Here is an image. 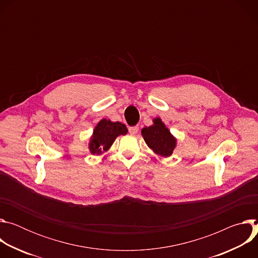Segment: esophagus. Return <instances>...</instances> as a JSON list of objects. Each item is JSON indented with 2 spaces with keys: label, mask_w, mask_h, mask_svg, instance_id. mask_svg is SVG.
<instances>
[{
  "label": "esophagus",
  "mask_w": 258,
  "mask_h": 258,
  "mask_svg": "<svg viewBox=\"0 0 258 258\" xmlns=\"http://www.w3.org/2000/svg\"><path fill=\"white\" fill-rule=\"evenodd\" d=\"M128 132L131 135H137L139 132V126H131L128 128Z\"/></svg>",
  "instance_id": "1"
}]
</instances>
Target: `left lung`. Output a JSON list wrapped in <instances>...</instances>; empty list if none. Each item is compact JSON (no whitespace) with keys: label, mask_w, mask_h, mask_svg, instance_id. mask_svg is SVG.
I'll return each mask as SVG.
<instances>
[{"label":"left lung","mask_w":258,"mask_h":258,"mask_svg":"<svg viewBox=\"0 0 258 258\" xmlns=\"http://www.w3.org/2000/svg\"><path fill=\"white\" fill-rule=\"evenodd\" d=\"M147 146L161 157H169L176 147L177 140L170 133L160 117L153 118V124L145 126L141 131Z\"/></svg>","instance_id":"8db88e82"}]
</instances>
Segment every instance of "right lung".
Segmentation results:
<instances>
[{
    "instance_id": "add662e5",
    "label": "right lung",
    "mask_w": 258,
    "mask_h": 258,
    "mask_svg": "<svg viewBox=\"0 0 258 258\" xmlns=\"http://www.w3.org/2000/svg\"><path fill=\"white\" fill-rule=\"evenodd\" d=\"M126 126L119 121H111L110 119H101L93 131L90 138L89 150L92 155H101L107 152L112 146L115 139L120 135H126Z\"/></svg>"
}]
</instances>
